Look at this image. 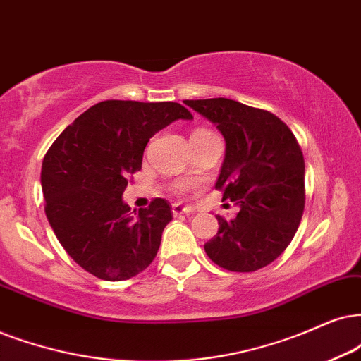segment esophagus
Masks as SVG:
<instances>
[{
    "label": "esophagus",
    "mask_w": 361,
    "mask_h": 361,
    "mask_svg": "<svg viewBox=\"0 0 361 361\" xmlns=\"http://www.w3.org/2000/svg\"><path fill=\"white\" fill-rule=\"evenodd\" d=\"M190 213H193V208L188 207V204H181V203L173 204V214H175V216H180V214H190Z\"/></svg>",
    "instance_id": "1"
}]
</instances>
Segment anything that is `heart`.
<instances>
[{
  "label": "heart",
  "mask_w": 361,
  "mask_h": 361,
  "mask_svg": "<svg viewBox=\"0 0 361 361\" xmlns=\"http://www.w3.org/2000/svg\"><path fill=\"white\" fill-rule=\"evenodd\" d=\"M204 133H212V131H208V130H204V128H200V130H196L193 135L191 136H196V135H204ZM190 190V185L188 183H185V181H181V183H178L176 185V191L178 193H185V191H188Z\"/></svg>",
  "instance_id": "obj_1"
}]
</instances>
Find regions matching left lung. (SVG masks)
<instances>
[{"mask_svg":"<svg viewBox=\"0 0 361 361\" xmlns=\"http://www.w3.org/2000/svg\"><path fill=\"white\" fill-rule=\"evenodd\" d=\"M208 118L226 141L214 188L238 207L233 220L218 218V233L204 252L228 271L267 267L293 240L305 209V159L280 118L228 98L185 99Z\"/></svg>","mask_w":361,"mask_h":361,"instance_id":"1","label":"left lung"}]
</instances>
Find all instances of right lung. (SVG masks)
I'll list each match as a JSON object with an SVG mask.
<instances>
[{"mask_svg": "<svg viewBox=\"0 0 361 361\" xmlns=\"http://www.w3.org/2000/svg\"><path fill=\"white\" fill-rule=\"evenodd\" d=\"M193 115L180 103L106 99L86 109L44 154V213L66 253L91 275L121 281L147 270L171 204L152 200L130 216L123 203L128 181L141 170L149 138L175 120Z\"/></svg>", "mask_w": 361, "mask_h": 361, "instance_id": "add662e5", "label": "right lung"}]
</instances>
